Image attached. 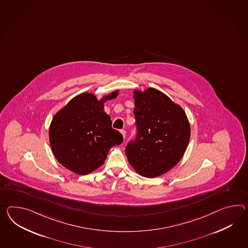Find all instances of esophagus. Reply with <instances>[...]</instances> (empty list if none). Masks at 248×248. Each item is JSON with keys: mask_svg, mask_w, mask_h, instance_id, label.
<instances>
[{"mask_svg": "<svg viewBox=\"0 0 248 248\" xmlns=\"http://www.w3.org/2000/svg\"><path fill=\"white\" fill-rule=\"evenodd\" d=\"M120 133H122L123 137H124V138H125V135H126V133H125V131H124V130H121V131H120Z\"/></svg>", "mask_w": 248, "mask_h": 248, "instance_id": "obj_1", "label": "esophagus"}]
</instances>
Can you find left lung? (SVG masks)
Segmentation results:
<instances>
[{
	"mask_svg": "<svg viewBox=\"0 0 248 248\" xmlns=\"http://www.w3.org/2000/svg\"><path fill=\"white\" fill-rule=\"evenodd\" d=\"M133 93L137 134L125 154L138 174L153 178L179 162L190 140V124L181 107L162 92L149 88Z\"/></svg>",
	"mask_w": 248,
	"mask_h": 248,
	"instance_id": "1",
	"label": "left lung"
}]
</instances>
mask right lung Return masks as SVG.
I'll return each mask as SVG.
<instances>
[{
    "label": "right lung",
    "mask_w": 248,
    "mask_h": 248,
    "mask_svg": "<svg viewBox=\"0 0 248 248\" xmlns=\"http://www.w3.org/2000/svg\"><path fill=\"white\" fill-rule=\"evenodd\" d=\"M118 91L97 100L93 94L73 97L54 116L49 140L53 153L66 169L86 175L102 166L109 150L120 145L124 138L112 128L104 103L117 97Z\"/></svg>",
    "instance_id": "1"
}]
</instances>
